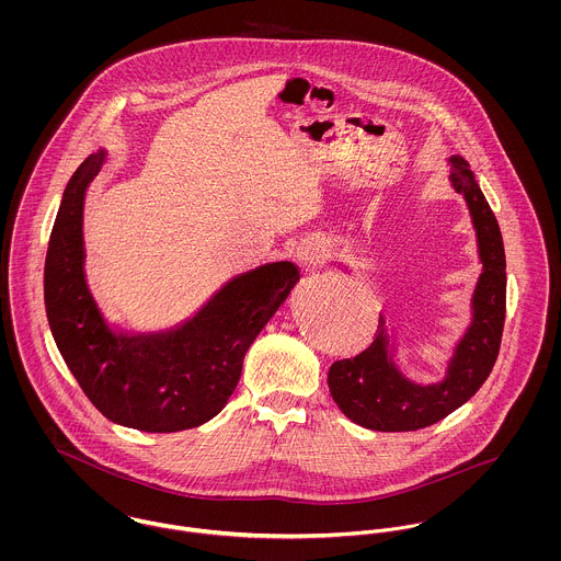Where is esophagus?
I'll return each mask as SVG.
<instances>
[{
    "label": "esophagus",
    "mask_w": 561,
    "mask_h": 561,
    "mask_svg": "<svg viewBox=\"0 0 561 561\" xmlns=\"http://www.w3.org/2000/svg\"><path fill=\"white\" fill-rule=\"evenodd\" d=\"M325 256H328V250H325V243L320 240L302 241L300 248H298V263L307 272H313V270H318L320 265H323Z\"/></svg>",
    "instance_id": "obj_1"
}]
</instances>
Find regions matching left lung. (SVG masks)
Here are the masks:
<instances>
[{"label":"left lung","instance_id":"8db88e82","mask_svg":"<svg viewBox=\"0 0 561 561\" xmlns=\"http://www.w3.org/2000/svg\"><path fill=\"white\" fill-rule=\"evenodd\" d=\"M449 161L451 185L469 205L483 265L473 294V321L449 360L445 380L438 385L421 387L401 374L391 358L382 320L367 350L330 367L328 389L332 400L347 419L367 430L414 432L445 419L480 391L499 356L507 285L501 229L469 163L460 156Z\"/></svg>","mask_w":561,"mask_h":561}]
</instances>
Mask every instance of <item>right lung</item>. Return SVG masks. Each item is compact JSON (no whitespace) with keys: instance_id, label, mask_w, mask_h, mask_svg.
Segmentation results:
<instances>
[{"instance_id":"obj_1","label":"right lung","mask_w":561,"mask_h":561,"mask_svg":"<svg viewBox=\"0 0 561 561\" xmlns=\"http://www.w3.org/2000/svg\"><path fill=\"white\" fill-rule=\"evenodd\" d=\"M105 151L71 176L45 259V309L56 345L92 405L142 432L207 423L233 396L248 347L300 278L289 261L229 280L192 320L158 334L114 332L83 276L81 216Z\"/></svg>"}]
</instances>
